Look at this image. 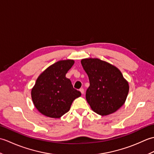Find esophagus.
Segmentation results:
<instances>
[{"label":"esophagus","instance_id":"1","mask_svg":"<svg viewBox=\"0 0 154 154\" xmlns=\"http://www.w3.org/2000/svg\"><path fill=\"white\" fill-rule=\"evenodd\" d=\"M79 91H80V92L81 93V94H83L85 93V91H84L83 89H80Z\"/></svg>","mask_w":154,"mask_h":154}]
</instances>
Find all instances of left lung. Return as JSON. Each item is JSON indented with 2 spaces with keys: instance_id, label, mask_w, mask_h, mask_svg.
Here are the masks:
<instances>
[{
  "instance_id": "left-lung-1",
  "label": "left lung",
  "mask_w": 154,
  "mask_h": 154,
  "mask_svg": "<svg viewBox=\"0 0 154 154\" xmlns=\"http://www.w3.org/2000/svg\"><path fill=\"white\" fill-rule=\"evenodd\" d=\"M89 77L86 99L91 109L100 116L115 112L125 103L128 82L116 66L98 58L81 61Z\"/></svg>"
}]
</instances>
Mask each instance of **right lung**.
<instances>
[{
	"instance_id": "add662e5",
	"label": "right lung",
	"mask_w": 154,
	"mask_h": 154,
	"mask_svg": "<svg viewBox=\"0 0 154 154\" xmlns=\"http://www.w3.org/2000/svg\"><path fill=\"white\" fill-rule=\"evenodd\" d=\"M74 63L73 60L58 61L38 76L31 97L34 105L43 115L59 119L69 110L73 101L81 95L65 77Z\"/></svg>"
}]
</instances>
